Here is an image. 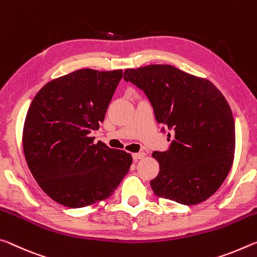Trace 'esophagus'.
<instances>
[{
  "label": "esophagus",
  "mask_w": 257,
  "mask_h": 257,
  "mask_svg": "<svg viewBox=\"0 0 257 257\" xmlns=\"http://www.w3.org/2000/svg\"><path fill=\"white\" fill-rule=\"evenodd\" d=\"M146 156L145 153H136V154H132V157L134 161H139V159H142Z\"/></svg>",
  "instance_id": "esophagus-1"
}]
</instances>
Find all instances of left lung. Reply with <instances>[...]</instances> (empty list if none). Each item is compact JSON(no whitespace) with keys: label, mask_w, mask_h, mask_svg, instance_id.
<instances>
[{"label":"left lung","mask_w":257,"mask_h":257,"mask_svg":"<svg viewBox=\"0 0 257 257\" xmlns=\"http://www.w3.org/2000/svg\"><path fill=\"white\" fill-rule=\"evenodd\" d=\"M124 79L145 92L170 141L167 151L153 153L159 163L150 181L155 195L182 205L209 198L234 155V119L223 94L207 79L170 65L126 69Z\"/></svg>","instance_id":"8db88e82"}]
</instances>
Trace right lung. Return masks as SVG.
<instances>
[{
	"label": "right lung",
	"instance_id": "add662e5",
	"mask_svg": "<svg viewBox=\"0 0 257 257\" xmlns=\"http://www.w3.org/2000/svg\"><path fill=\"white\" fill-rule=\"evenodd\" d=\"M123 70L79 69L46 83L25 119L27 165L50 198L70 208L107 199L128 173L132 156L90 133L104 120Z\"/></svg>",
	"mask_w": 257,
	"mask_h": 257
}]
</instances>
